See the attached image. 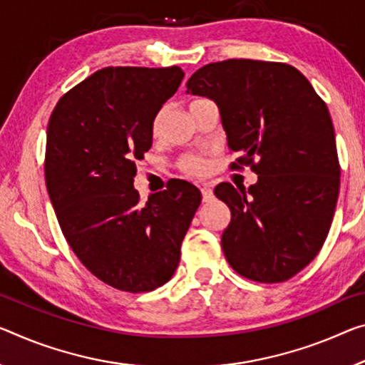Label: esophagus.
<instances>
[{
  "label": "esophagus",
  "instance_id": "34e87169",
  "mask_svg": "<svg viewBox=\"0 0 365 365\" xmlns=\"http://www.w3.org/2000/svg\"><path fill=\"white\" fill-rule=\"evenodd\" d=\"M200 192H202V200L204 202H210L214 199V190H212L210 186H202Z\"/></svg>",
  "mask_w": 365,
  "mask_h": 365
}]
</instances>
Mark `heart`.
Instances as JSON below:
<instances>
[{"instance_id":"obj_1","label":"heart","mask_w":365,"mask_h":365,"mask_svg":"<svg viewBox=\"0 0 365 365\" xmlns=\"http://www.w3.org/2000/svg\"><path fill=\"white\" fill-rule=\"evenodd\" d=\"M158 128H160V117H156L155 122H153V133H158ZM179 168H181L182 171L189 173V175H194V176H204L209 173V161L205 158H202V156L197 155H184L181 160H179Z\"/></svg>"}]
</instances>
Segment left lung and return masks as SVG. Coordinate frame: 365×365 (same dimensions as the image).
<instances>
[{"label":"left lung","instance_id":"8db88e82","mask_svg":"<svg viewBox=\"0 0 365 365\" xmlns=\"http://www.w3.org/2000/svg\"><path fill=\"white\" fill-rule=\"evenodd\" d=\"M187 93L220 109L233 168L257 182L215 187L232 220L222 235L228 264L256 282H284L322 250L339 194L341 168L327 104L287 63L232 58L202 66Z\"/></svg>","mask_w":365,"mask_h":365}]
</instances>
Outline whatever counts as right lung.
<instances>
[{
  "label": "right lung",
  "mask_w": 365,
  "mask_h": 365,
  "mask_svg": "<svg viewBox=\"0 0 365 365\" xmlns=\"http://www.w3.org/2000/svg\"><path fill=\"white\" fill-rule=\"evenodd\" d=\"M182 78L179 66H109L63 94L48 120L46 184L61 232L89 272L124 292L173 277L202 199L181 179L147 204L133 187L155 117Z\"/></svg>",
  "instance_id": "1"
}]
</instances>
